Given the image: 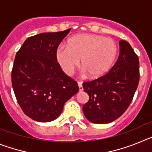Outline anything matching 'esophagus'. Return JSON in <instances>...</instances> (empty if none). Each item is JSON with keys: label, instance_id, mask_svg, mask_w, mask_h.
Listing matches in <instances>:
<instances>
[{"label": "esophagus", "instance_id": "34e87169", "mask_svg": "<svg viewBox=\"0 0 152 152\" xmlns=\"http://www.w3.org/2000/svg\"><path fill=\"white\" fill-rule=\"evenodd\" d=\"M77 84H78V87H79V91H83L82 82H81V81H77Z\"/></svg>", "mask_w": 152, "mask_h": 152}]
</instances>
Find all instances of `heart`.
<instances>
[{
  "label": "heart",
  "mask_w": 152,
  "mask_h": 152,
  "mask_svg": "<svg viewBox=\"0 0 152 152\" xmlns=\"http://www.w3.org/2000/svg\"><path fill=\"white\" fill-rule=\"evenodd\" d=\"M117 45L113 39L95 34H78L68 40V46L59 45L56 56L63 72L73 74L80 65L91 78L105 75L113 64Z\"/></svg>",
  "instance_id": "1"
}]
</instances>
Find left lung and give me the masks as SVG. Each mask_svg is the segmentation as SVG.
<instances>
[{
	"mask_svg": "<svg viewBox=\"0 0 152 152\" xmlns=\"http://www.w3.org/2000/svg\"><path fill=\"white\" fill-rule=\"evenodd\" d=\"M139 57L127 41H119V55L110 72L83 83L89 100L84 116L96 124L111 123L122 116L133 99L139 81Z\"/></svg>",
	"mask_w": 152,
	"mask_h": 152,
	"instance_id": "8db88e82",
	"label": "left lung"
}]
</instances>
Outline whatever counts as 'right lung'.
Returning a JSON list of instances; mask_svg holds the SVG:
<instances>
[{
    "label": "right lung",
    "instance_id": "add662e5",
    "mask_svg": "<svg viewBox=\"0 0 152 152\" xmlns=\"http://www.w3.org/2000/svg\"><path fill=\"white\" fill-rule=\"evenodd\" d=\"M70 30L31 36L16 54L11 73L13 89L22 110L35 121L57 119L65 102L79 91L77 83L64 73L56 56Z\"/></svg>",
    "mask_w": 152,
    "mask_h": 152
}]
</instances>
